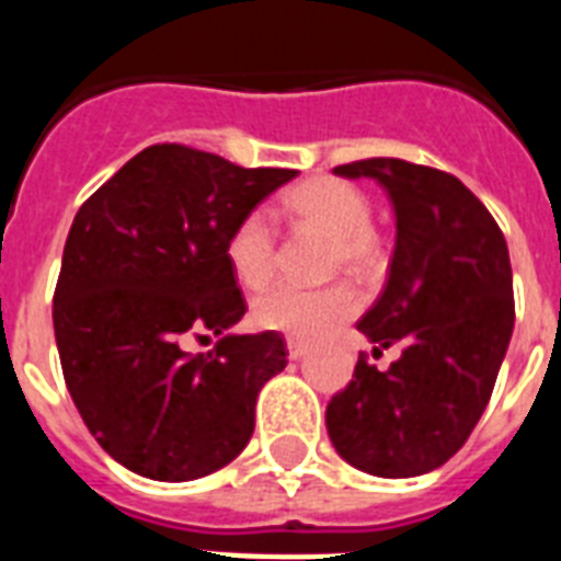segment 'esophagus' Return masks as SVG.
Masks as SVG:
<instances>
[{
    "label": "esophagus",
    "instance_id": "1",
    "mask_svg": "<svg viewBox=\"0 0 561 561\" xmlns=\"http://www.w3.org/2000/svg\"><path fill=\"white\" fill-rule=\"evenodd\" d=\"M285 343H288V358H294V360L302 358V355H306V352H308V343L299 341V337H288V341H285Z\"/></svg>",
    "mask_w": 561,
    "mask_h": 561
}]
</instances>
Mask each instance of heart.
<instances>
[{"label": "heart", "instance_id": "heart-1", "mask_svg": "<svg viewBox=\"0 0 561 561\" xmlns=\"http://www.w3.org/2000/svg\"><path fill=\"white\" fill-rule=\"evenodd\" d=\"M282 211L290 220L332 238L334 267L360 273L375 262L378 244L369 229L373 209L367 194L346 180H306L282 197ZM227 262L244 288L259 290L271 282L276 264V229L262 209L247 211L229 229ZM355 294L346 285H273L253 302V323L264 332L311 341L355 314Z\"/></svg>", "mask_w": 561, "mask_h": 561}]
</instances>
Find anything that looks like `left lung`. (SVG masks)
I'll list each match as a JSON object with an SVG mask.
<instances>
[{
	"label": "left lung",
	"mask_w": 561,
	"mask_h": 561,
	"mask_svg": "<svg viewBox=\"0 0 561 561\" xmlns=\"http://www.w3.org/2000/svg\"><path fill=\"white\" fill-rule=\"evenodd\" d=\"M381 183L396 211V250L381 297L358 332L401 346L378 373L358 360L325 408L343 460L375 478L439 469L478 425L513 337V267L483 203L445 171L375 157L334 169Z\"/></svg>",
	"instance_id": "left-lung-1"
}]
</instances>
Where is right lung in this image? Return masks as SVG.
Instances as JSON below:
<instances>
[{"label":"right lung","mask_w":561,"mask_h":561,"mask_svg":"<svg viewBox=\"0 0 561 561\" xmlns=\"http://www.w3.org/2000/svg\"><path fill=\"white\" fill-rule=\"evenodd\" d=\"M294 178L151 145L75 215L55 341L83 425L125 469L183 483L224 469L250 443L259 390L288 352L279 332L229 334L247 306L227 238ZM203 331L221 341L192 356L185 341Z\"/></svg>","instance_id":"right-lung-1"}]
</instances>
